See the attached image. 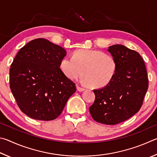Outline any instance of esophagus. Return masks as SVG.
<instances>
[{
	"label": "esophagus",
	"instance_id": "1",
	"mask_svg": "<svg viewBox=\"0 0 157 157\" xmlns=\"http://www.w3.org/2000/svg\"><path fill=\"white\" fill-rule=\"evenodd\" d=\"M76 88L78 92H83L85 90V88H83V87H81L80 86H77Z\"/></svg>",
	"mask_w": 157,
	"mask_h": 157
}]
</instances>
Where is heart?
I'll use <instances>...</instances> for the list:
<instances>
[{"label": "heart", "mask_w": 157, "mask_h": 157, "mask_svg": "<svg viewBox=\"0 0 157 157\" xmlns=\"http://www.w3.org/2000/svg\"><path fill=\"white\" fill-rule=\"evenodd\" d=\"M60 69L71 80L84 74L83 81L92 87H102L110 82L117 70V62L109 54L94 49H79L73 57H65L60 62Z\"/></svg>", "instance_id": "1"}]
</instances>
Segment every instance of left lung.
Wrapping results in <instances>:
<instances>
[{"label": "left lung", "instance_id": "obj_1", "mask_svg": "<svg viewBox=\"0 0 157 157\" xmlns=\"http://www.w3.org/2000/svg\"><path fill=\"white\" fill-rule=\"evenodd\" d=\"M108 51L117 62L116 72L107 86L93 90L95 101L89 109L97 122L116 125L139 112L148 88V78L138 52L119 44L109 46Z\"/></svg>", "mask_w": 157, "mask_h": 157}]
</instances>
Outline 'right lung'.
I'll list each match as a JSON object with an SVG mask.
<instances>
[{"mask_svg": "<svg viewBox=\"0 0 157 157\" xmlns=\"http://www.w3.org/2000/svg\"><path fill=\"white\" fill-rule=\"evenodd\" d=\"M66 54L64 48L45 38L31 40L16 54L10 70V89L27 116L56 119L76 92L75 83L60 69Z\"/></svg>", "mask_w": 157, "mask_h": 157, "instance_id": "obj_1", "label": "right lung"}]
</instances>
